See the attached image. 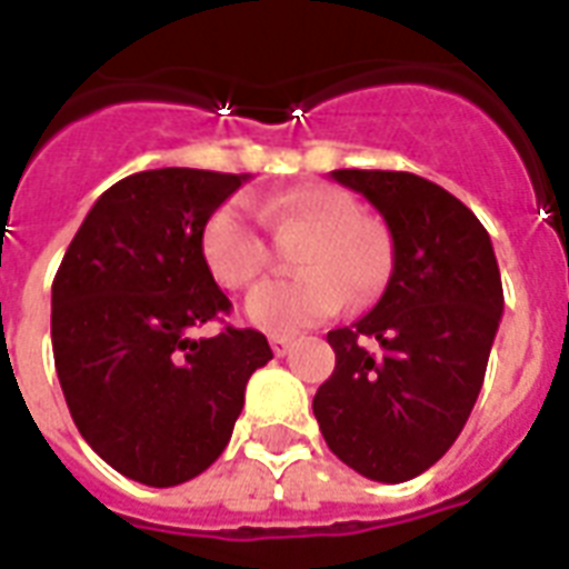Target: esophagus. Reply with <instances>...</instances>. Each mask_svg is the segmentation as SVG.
I'll return each instance as SVG.
<instances>
[{
    "instance_id": "1",
    "label": "esophagus",
    "mask_w": 569,
    "mask_h": 569,
    "mask_svg": "<svg viewBox=\"0 0 569 569\" xmlns=\"http://www.w3.org/2000/svg\"><path fill=\"white\" fill-rule=\"evenodd\" d=\"M289 345H292V335H283V332L271 335V350L277 353V357H283L286 350H289Z\"/></svg>"
}]
</instances>
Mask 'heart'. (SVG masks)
Segmentation results:
<instances>
[{"mask_svg": "<svg viewBox=\"0 0 569 569\" xmlns=\"http://www.w3.org/2000/svg\"><path fill=\"white\" fill-rule=\"evenodd\" d=\"M256 212L273 231L305 228L298 277L264 280L243 301V317L268 332H296L329 317L347 298L362 305L381 292L390 273V237L359 216L357 200L332 186H301L256 198ZM247 200H228L203 228V259L228 289L249 286L268 264V240Z\"/></svg>", "mask_w": 569, "mask_h": 569, "instance_id": "obj_1", "label": "heart"}]
</instances>
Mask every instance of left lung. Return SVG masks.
<instances>
[{
    "instance_id": "1",
    "label": "left lung",
    "mask_w": 569,
    "mask_h": 569,
    "mask_svg": "<svg viewBox=\"0 0 569 569\" xmlns=\"http://www.w3.org/2000/svg\"><path fill=\"white\" fill-rule=\"evenodd\" d=\"M332 179L383 216L393 271L366 317L329 332L335 371L313 415L338 460L399 485L427 472L469 420L502 320L500 268L476 212L423 176Z\"/></svg>"
}]
</instances>
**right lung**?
<instances>
[{
    "label": "right lung",
    "instance_id": "1",
    "mask_svg": "<svg viewBox=\"0 0 569 569\" xmlns=\"http://www.w3.org/2000/svg\"><path fill=\"white\" fill-rule=\"evenodd\" d=\"M247 173L142 170L103 191L51 286V345L81 439L121 476L173 488L231 439L252 371L273 359L256 329H191L231 310L203 259V228Z\"/></svg>",
    "mask_w": 569,
    "mask_h": 569
}]
</instances>
